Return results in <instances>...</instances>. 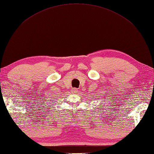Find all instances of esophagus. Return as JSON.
<instances>
[{
	"instance_id": "1",
	"label": "esophagus",
	"mask_w": 154,
	"mask_h": 154,
	"mask_svg": "<svg viewBox=\"0 0 154 154\" xmlns=\"http://www.w3.org/2000/svg\"><path fill=\"white\" fill-rule=\"evenodd\" d=\"M72 90H73V91H74V92H78V89H77V88H73V89H72Z\"/></svg>"
}]
</instances>
